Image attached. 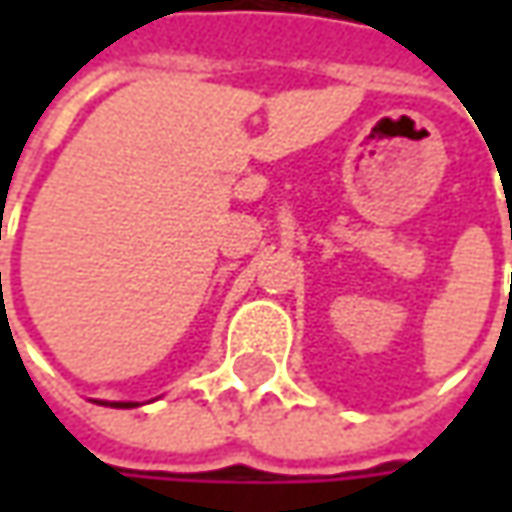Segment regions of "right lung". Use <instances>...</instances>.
Here are the masks:
<instances>
[{
    "label": "right lung",
    "instance_id": "add662e5",
    "mask_svg": "<svg viewBox=\"0 0 512 512\" xmlns=\"http://www.w3.org/2000/svg\"><path fill=\"white\" fill-rule=\"evenodd\" d=\"M110 407H136V404H130V402H116V404H110Z\"/></svg>",
    "mask_w": 512,
    "mask_h": 512
}]
</instances>
